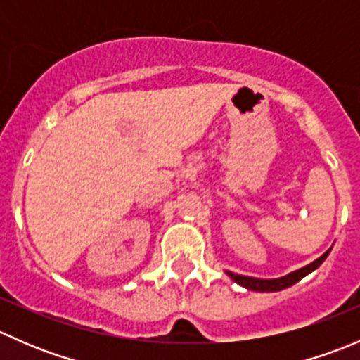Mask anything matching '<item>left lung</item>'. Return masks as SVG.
<instances>
[{"mask_svg": "<svg viewBox=\"0 0 360 360\" xmlns=\"http://www.w3.org/2000/svg\"><path fill=\"white\" fill-rule=\"evenodd\" d=\"M331 249L326 250L321 257L314 261V263L307 264V266L300 268V270L292 271V274L285 275V277L281 278H254V277H245V275H238V274H231V271H226L228 277L231 278L233 282L240 284L242 288L249 289V291H257V292H275V291H282V289H288L291 285L300 282L301 278L307 277L308 274H311L314 270H317L322 263L326 261V257L329 256Z\"/></svg>", "mask_w": 360, "mask_h": 360, "instance_id": "left-lung-1", "label": "left lung"}]
</instances>
